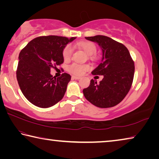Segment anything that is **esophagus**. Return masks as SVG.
I'll use <instances>...</instances> for the list:
<instances>
[{"label":"esophagus","mask_w":159,"mask_h":159,"mask_svg":"<svg viewBox=\"0 0 159 159\" xmlns=\"http://www.w3.org/2000/svg\"><path fill=\"white\" fill-rule=\"evenodd\" d=\"M71 78H72V79H76V80H79V79H81V78H80V77L76 76H72Z\"/></svg>","instance_id":"obj_1"}]
</instances>
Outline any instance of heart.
<instances>
[{"label": "heart", "instance_id": "obj_1", "mask_svg": "<svg viewBox=\"0 0 159 159\" xmlns=\"http://www.w3.org/2000/svg\"><path fill=\"white\" fill-rule=\"evenodd\" d=\"M78 45L85 52L90 56L91 57H93V55H95L97 52V46L93 42L90 41H83L80 42ZM72 52H73V48L71 45H66L64 48L62 50V57L64 60L67 61L70 60L71 57ZM68 71L70 73L75 75H82L85 71L89 69V66L88 64H80L76 63H73L71 65L68 66Z\"/></svg>", "mask_w": 159, "mask_h": 159}]
</instances>
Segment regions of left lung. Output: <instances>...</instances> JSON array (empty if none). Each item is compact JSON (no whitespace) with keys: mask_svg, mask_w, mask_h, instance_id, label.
<instances>
[{"mask_svg":"<svg viewBox=\"0 0 159 159\" xmlns=\"http://www.w3.org/2000/svg\"><path fill=\"white\" fill-rule=\"evenodd\" d=\"M95 42L102 50L101 63L93 75L104 76L99 83L92 79L89 87L83 90L87 100L99 108H109L119 104L130 90L133 83L134 65L128 48L105 36L85 37Z\"/></svg>","mask_w":159,"mask_h":159,"instance_id":"1","label":"left lung"}]
</instances>
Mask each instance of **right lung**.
Here are the masks:
<instances>
[{
  "label": "right lung",
  "instance_id": "1",
  "mask_svg": "<svg viewBox=\"0 0 159 159\" xmlns=\"http://www.w3.org/2000/svg\"><path fill=\"white\" fill-rule=\"evenodd\" d=\"M76 37H37L21 50L16 71L18 84L25 98L41 108L50 107L63 98L71 76L55 78L50 69L64 62L62 50Z\"/></svg>",
  "mask_w": 159,
  "mask_h": 159
}]
</instances>
